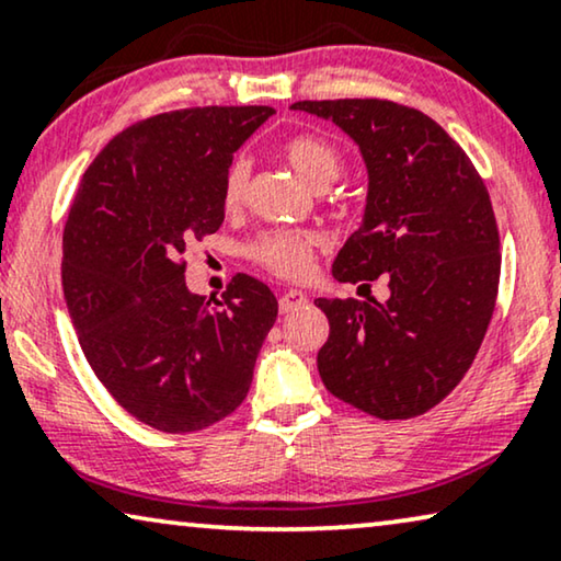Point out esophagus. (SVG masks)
<instances>
[{"mask_svg":"<svg viewBox=\"0 0 561 561\" xmlns=\"http://www.w3.org/2000/svg\"><path fill=\"white\" fill-rule=\"evenodd\" d=\"M305 302H307V295H305V291H299V289H287V291H282V295H279V310L284 314L297 310V307H302Z\"/></svg>","mask_w":561,"mask_h":561,"instance_id":"obj_1","label":"esophagus"}]
</instances>
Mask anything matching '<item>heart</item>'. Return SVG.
I'll return each instance as SVG.
<instances>
[{"label":"heart","instance_id":"obj_1","mask_svg":"<svg viewBox=\"0 0 561 561\" xmlns=\"http://www.w3.org/2000/svg\"><path fill=\"white\" fill-rule=\"evenodd\" d=\"M282 154L291 164V170L312 187H325L343 172V152L335 141L320 137V134H295L282 145ZM247 187L249 162L243 157H236L224 175L226 208H239L247 198ZM318 247V233L299 231V228H272L249 243V256L282 279H302L310 272Z\"/></svg>","mask_w":561,"mask_h":561}]
</instances>
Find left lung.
Here are the masks:
<instances>
[{"label": "left lung", "instance_id": "1", "mask_svg": "<svg viewBox=\"0 0 561 561\" xmlns=\"http://www.w3.org/2000/svg\"><path fill=\"white\" fill-rule=\"evenodd\" d=\"M291 108L335 122L368 168L366 216L333 277H383L391 291L386 302L314 299L330 322L320 378L360 412L412 420L462 381L491 325L501 279L491 195L465 149L412 106L337 99Z\"/></svg>", "mask_w": 561, "mask_h": 561}]
</instances>
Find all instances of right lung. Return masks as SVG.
I'll return each mask as SVG.
<instances>
[{
    "mask_svg": "<svg viewBox=\"0 0 561 561\" xmlns=\"http://www.w3.org/2000/svg\"><path fill=\"white\" fill-rule=\"evenodd\" d=\"M272 106L149 116L83 172L62 231V295L93 374L131 416L185 435L247 399L277 297L236 274L220 299L185 287V247L224 224V175Z\"/></svg>",
    "mask_w": 561,
    "mask_h": 561,
    "instance_id": "add662e5",
    "label": "right lung"
}]
</instances>
